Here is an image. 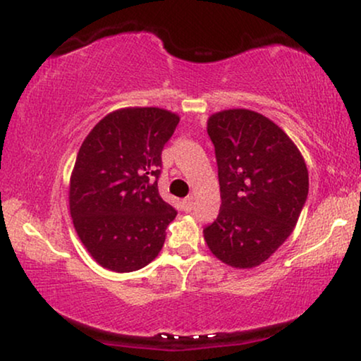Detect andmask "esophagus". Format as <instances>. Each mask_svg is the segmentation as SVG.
<instances>
[{
	"instance_id": "obj_1",
	"label": "esophagus",
	"mask_w": 361,
	"mask_h": 361,
	"mask_svg": "<svg viewBox=\"0 0 361 361\" xmlns=\"http://www.w3.org/2000/svg\"><path fill=\"white\" fill-rule=\"evenodd\" d=\"M181 204H183L185 211H191V209H193V206H195V198H193V196H188V198L183 200V203H181Z\"/></svg>"
}]
</instances>
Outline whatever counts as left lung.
Segmentation results:
<instances>
[{"mask_svg":"<svg viewBox=\"0 0 361 361\" xmlns=\"http://www.w3.org/2000/svg\"><path fill=\"white\" fill-rule=\"evenodd\" d=\"M221 191L219 214L204 241L219 261L249 269L267 261L299 219L309 195V171L281 127L246 109L211 115Z\"/></svg>","mask_w":361,"mask_h":361,"instance_id":"obj_1","label":"left lung"}]
</instances>
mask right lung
Wrapping results in <instances>:
<instances>
[{"mask_svg":"<svg viewBox=\"0 0 361 361\" xmlns=\"http://www.w3.org/2000/svg\"><path fill=\"white\" fill-rule=\"evenodd\" d=\"M178 122L163 109H120L82 142L71 176V216L102 267L138 271L161 251L176 209L158 193V178L163 147Z\"/></svg>","mask_w":361,"mask_h":361,"instance_id":"obj_1","label":"right lung"}]
</instances>
